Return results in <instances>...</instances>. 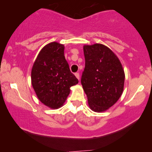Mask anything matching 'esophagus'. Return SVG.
Returning <instances> with one entry per match:
<instances>
[{"mask_svg":"<svg viewBox=\"0 0 152 152\" xmlns=\"http://www.w3.org/2000/svg\"><path fill=\"white\" fill-rule=\"evenodd\" d=\"M75 77L78 79V80H80V73H79V72H76V73L75 74Z\"/></svg>","mask_w":152,"mask_h":152,"instance_id":"34e87169","label":"esophagus"}]
</instances>
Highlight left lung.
I'll return each mask as SVG.
<instances>
[{"mask_svg":"<svg viewBox=\"0 0 152 152\" xmlns=\"http://www.w3.org/2000/svg\"><path fill=\"white\" fill-rule=\"evenodd\" d=\"M85 68L81 83L91 109L107 111L121 96L124 72L113 52L102 44L84 46Z\"/></svg>","mask_w":152,"mask_h":152,"instance_id":"obj_1","label":"left lung"}]
</instances>
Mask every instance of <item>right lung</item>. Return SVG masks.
I'll list each match as a JSON object with an SVG mask.
<instances>
[{
    "label": "right lung",
    "mask_w": 152,
    "mask_h": 152,
    "mask_svg": "<svg viewBox=\"0 0 152 152\" xmlns=\"http://www.w3.org/2000/svg\"><path fill=\"white\" fill-rule=\"evenodd\" d=\"M64 45L50 43L39 53L31 72L33 88L39 100L51 109L65 102L70 88L78 83L64 57Z\"/></svg>",
    "instance_id": "1"
}]
</instances>
